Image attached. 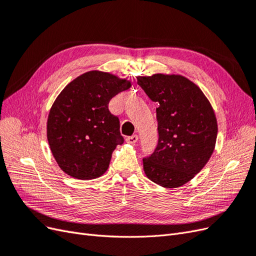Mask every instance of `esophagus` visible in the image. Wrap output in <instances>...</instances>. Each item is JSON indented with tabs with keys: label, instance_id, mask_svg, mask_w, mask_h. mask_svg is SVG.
Segmentation results:
<instances>
[{
	"label": "esophagus",
	"instance_id": "34e87169",
	"mask_svg": "<svg viewBox=\"0 0 256 256\" xmlns=\"http://www.w3.org/2000/svg\"><path fill=\"white\" fill-rule=\"evenodd\" d=\"M138 136L134 134V136H131L127 138V143H129V144H136L138 142Z\"/></svg>",
	"mask_w": 256,
	"mask_h": 256
}]
</instances>
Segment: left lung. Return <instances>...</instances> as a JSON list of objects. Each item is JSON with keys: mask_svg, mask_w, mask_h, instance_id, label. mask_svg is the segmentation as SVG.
Returning <instances> with one entry per match:
<instances>
[{"mask_svg": "<svg viewBox=\"0 0 256 256\" xmlns=\"http://www.w3.org/2000/svg\"><path fill=\"white\" fill-rule=\"evenodd\" d=\"M136 79L150 100L159 104V140L152 156L143 159L145 175L164 188L182 187L206 166L214 150V111L202 90L182 74Z\"/></svg>", "mask_w": 256, "mask_h": 256, "instance_id": "1", "label": "left lung"}]
</instances>
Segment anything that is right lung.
Wrapping results in <instances>:
<instances>
[{"label": "right lung", "instance_id": "obj_1", "mask_svg": "<svg viewBox=\"0 0 256 256\" xmlns=\"http://www.w3.org/2000/svg\"><path fill=\"white\" fill-rule=\"evenodd\" d=\"M131 85L113 74L92 70L60 92L49 112L47 138L62 171L82 180L106 172L113 150L124 142L118 118L108 106Z\"/></svg>", "mask_w": 256, "mask_h": 256}]
</instances>
